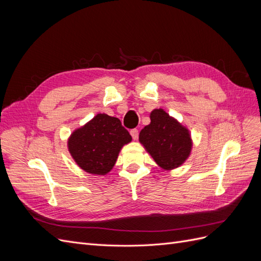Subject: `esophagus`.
<instances>
[{
  "mask_svg": "<svg viewBox=\"0 0 261 261\" xmlns=\"http://www.w3.org/2000/svg\"><path fill=\"white\" fill-rule=\"evenodd\" d=\"M138 129H136V128H133V129H130V135H132V137H133V139H137L138 138Z\"/></svg>",
  "mask_w": 261,
  "mask_h": 261,
  "instance_id": "obj_1",
  "label": "esophagus"
}]
</instances>
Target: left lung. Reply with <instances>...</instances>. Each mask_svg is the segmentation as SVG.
Masks as SVG:
<instances>
[{
  "label": "left lung",
  "mask_w": 261,
  "mask_h": 261,
  "mask_svg": "<svg viewBox=\"0 0 261 261\" xmlns=\"http://www.w3.org/2000/svg\"><path fill=\"white\" fill-rule=\"evenodd\" d=\"M150 120V124L141 129L139 141L161 168H178L191 153L188 130L162 109L153 110Z\"/></svg>",
  "instance_id": "obj_1"
}]
</instances>
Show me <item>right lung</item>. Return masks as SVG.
Here are the masks:
<instances>
[{"label":"right lung","mask_w":261,"mask_h":261,"mask_svg":"<svg viewBox=\"0 0 261 261\" xmlns=\"http://www.w3.org/2000/svg\"><path fill=\"white\" fill-rule=\"evenodd\" d=\"M132 140L128 130L117 117L97 114L68 140L69 152L76 163L91 174L111 171L121 148Z\"/></svg>","instance_id":"right-lung-1"}]
</instances>
